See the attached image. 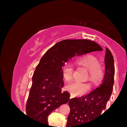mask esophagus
I'll use <instances>...</instances> for the list:
<instances>
[{"instance_id": "obj_1", "label": "esophagus", "mask_w": 127, "mask_h": 127, "mask_svg": "<svg viewBox=\"0 0 127 127\" xmlns=\"http://www.w3.org/2000/svg\"><path fill=\"white\" fill-rule=\"evenodd\" d=\"M72 98V97H71V96H70V98Z\"/></svg>"}]
</instances>
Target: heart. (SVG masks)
Wrapping results in <instances>:
<instances>
[{"instance_id": "obj_1", "label": "heart", "mask_w": 127, "mask_h": 127, "mask_svg": "<svg viewBox=\"0 0 127 127\" xmlns=\"http://www.w3.org/2000/svg\"><path fill=\"white\" fill-rule=\"evenodd\" d=\"M79 64L83 66L89 71L90 79L93 81H97L102 76V70L100 67V64L98 59L94 55H86L80 58ZM62 76L66 81H69L72 78L73 67L70 64H65L62 69ZM90 89V86L85 83L78 81L72 82L66 86L67 90L74 97L81 96L86 94Z\"/></svg>"}]
</instances>
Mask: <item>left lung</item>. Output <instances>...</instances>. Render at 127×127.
<instances>
[{
  "label": "left lung",
  "mask_w": 127,
  "mask_h": 127,
  "mask_svg": "<svg viewBox=\"0 0 127 127\" xmlns=\"http://www.w3.org/2000/svg\"><path fill=\"white\" fill-rule=\"evenodd\" d=\"M104 63L105 74L99 87L88 95L69 100L70 111L67 118L66 127H84L83 126L85 124L102 114V113L106 107L111 95L114 85V58L107 48H105Z\"/></svg>",
  "instance_id": "1"
}]
</instances>
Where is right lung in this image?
Instances as JSON below:
<instances>
[{"label": "right lung", "mask_w": 127, "mask_h": 127, "mask_svg": "<svg viewBox=\"0 0 127 127\" xmlns=\"http://www.w3.org/2000/svg\"><path fill=\"white\" fill-rule=\"evenodd\" d=\"M102 50L98 44L86 39L64 40L49 49L40 60L32 76L26 105L27 115L47 125L49 114L67 104L70 98L67 91L62 92L64 85L63 65L75 56Z\"/></svg>", "instance_id": "right-lung-1"}]
</instances>
